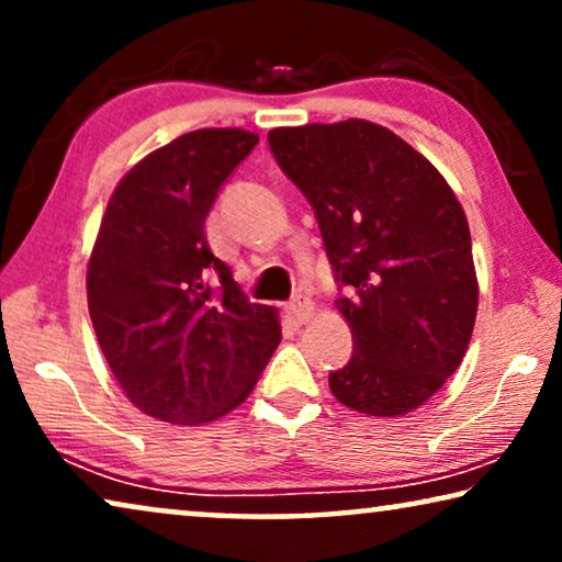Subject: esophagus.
Returning a JSON list of instances; mask_svg holds the SVG:
<instances>
[{"label":"esophagus","instance_id":"esophagus-1","mask_svg":"<svg viewBox=\"0 0 562 562\" xmlns=\"http://www.w3.org/2000/svg\"><path fill=\"white\" fill-rule=\"evenodd\" d=\"M286 314H289L291 322H296V325H304V322L312 319L314 304L306 296H296L286 304Z\"/></svg>","mask_w":562,"mask_h":562}]
</instances>
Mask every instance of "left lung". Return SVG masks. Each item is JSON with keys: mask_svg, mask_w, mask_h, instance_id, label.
Returning <instances> with one entry per match:
<instances>
[{"mask_svg": "<svg viewBox=\"0 0 562 562\" xmlns=\"http://www.w3.org/2000/svg\"><path fill=\"white\" fill-rule=\"evenodd\" d=\"M268 145L312 204L352 329V358L329 373L335 398L371 417L417 409L458 371L479 281L471 229L442 173L366 120L276 127Z\"/></svg>", "mask_w": 562, "mask_h": 562, "instance_id": "1", "label": "left lung"}]
</instances>
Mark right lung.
<instances>
[{"mask_svg": "<svg viewBox=\"0 0 562 562\" xmlns=\"http://www.w3.org/2000/svg\"><path fill=\"white\" fill-rule=\"evenodd\" d=\"M256 145L248 130H194L130 168L106 204L87 271L91 325L130 402L160 422L225 417L281 342L279 312L248 302L204 233Z\"/></svg>", "mask_w": 562, "mask_h": 562, "instance_id": "1", "label": "right lung"}]
</instances>
